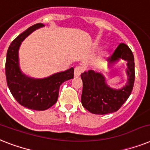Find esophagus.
<instances>
[{
    "mask_svg": "<svg viewBox=\"0 0 150 150\" xmlns=\"http://www.w3.org/2000/svg\"><path fill=\"white\" fill-rule=\"evenodd\" d=\"M83 71H84V68L82 66L79 65V66L75 67V72H74L75 77H79V76H80V75H81V73L83 72Z\"/></svg>",
    "mask_w": 150,
    "mask_h": 150,
    "instance_id": "1",
    "label": "esophagus"
}]
</instances>
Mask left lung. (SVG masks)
<instances>
[{"label":"left lung","mask_w":150,"mask_h":150,"mask_svg":"<svg viewBox=\"0 0 150 150\" xmlns=\"http://www.w3.org/2000/svg\"><path fill=\"white\" fill-rule=\"evenodd\" d=\"M122 58L127 62V83L119 89H113L106 83L101 73L89 70L81 73L83 82L81 104L90 112L105 115L119 110L129 97L135 81L134 57L132 51L126 44H119L112 56L108 58L110 64Z\"/></svg>","instance_id":"obj_1"}]
</instances>
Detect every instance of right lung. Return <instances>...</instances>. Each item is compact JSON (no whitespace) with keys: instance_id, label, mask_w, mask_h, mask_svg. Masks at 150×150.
Masks as SVG:
<instances>
[{"instance_id":"1","label":"right lung","mask_w":150,"mask_h":150,"mask_svg":"<svg viewBox=\"0 0 150 150\" xmlns=\"http://www.w3.org/2000/svg\"><path fill=\"white\" fill-rule=\"evenodd\" d=\"M44 26L41 23L36 24L18 35L8 47L5 64L7 84L12 96L23 106L38 111L46 110L55 104L61 85L74 77L73 68L40 79L28 77L21 71L18 59L21 44L31 33Z\"/></svg>"}]
</instances>
